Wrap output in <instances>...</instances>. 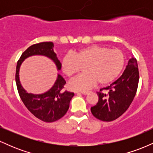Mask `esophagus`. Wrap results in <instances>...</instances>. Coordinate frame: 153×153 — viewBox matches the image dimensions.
I'll return each mask as SVG.
<instances>
[{
	"instance_id": "obj_1",
	"label": "esophagus",
	"mask_w": 153,
	"mask_h": 153,
	"mask_svg": "<svg viewBox=\"0 0 153 153\" xmlns=\"http://www.w3.org/2000/svg\"><path fill=\"white\" fill-rule=\"evenodd\" d=\"M88 92H89V91H82V92H81V94L82 95H86V94H88Z\"/></svg>"
}]
</instances>
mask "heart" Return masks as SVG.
Wrapping results in <instances>:
<instances>
[{
    "mask_svg": "<svg viewBox=\"0 0 153 153\" xmlns=\"http://www.w3.org/2000/svg\"><path fill=\"white\" fill-rule=\"evenodd\" d=\"M124 62V54L119 49L91 45L77 51L74 55H65L61 68L63 73L71 78L80 71V66H85V74L80 75L68 83L70 90L84 91L97 82L100 85H106L113 81L122 71Z\"/></svg>",
    "mask_w": 153,
    "mask_h": 153,
    "instance_id": "obj_1",
    "label": "heart"
}]
</instances>
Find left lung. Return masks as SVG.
<instances>
[{
  "instance_id": "1",
  "label": "left lung",
  "mask_w": 153,
  "mask_h": 153,
  "mask_svg": "<svg viewBox=\"0 0 153 153\" xmlns=\"http://www.w3.org/2000/svg\"><path fill=\"white\" fill-rule=\"evenodd\" d=\"M139 82V71L137 59L131 57L124 73L109 86L97 92L99 101L91 108L92 114L99 120L111 122L119 118L128 109L136 94ZM103 89L108 90L107 94Z\"/></svg>"
}]
</instances>
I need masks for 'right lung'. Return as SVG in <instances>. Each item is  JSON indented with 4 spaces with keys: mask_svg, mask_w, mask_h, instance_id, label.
I'll return each instance as SVG.
<instances>
[{
    "mask_svg": "<svg viewBox=\"0 0 153 153\" xmlns=\"http://www.w3.org/2000/svg\"><path fill=\"white\" fill-rule=\"evenodd\" d=\"M34 55L48 57L54 62L57 71L61 70V62L54 52L53 42H47L31 45L23 52L17 62L16 71L17 89L23 103L34 117L45 122H55L67 113L74 93L63 90L66 82L59 74H57V80L50 90L41 94L28 93L20 82L19 70L22 62L26 58Z\"/></svg>",
    "mask_w": 153,
    "mask_h": 153,
    "instance_id": "1",
    "label": "right lung"
}]
</instances>
